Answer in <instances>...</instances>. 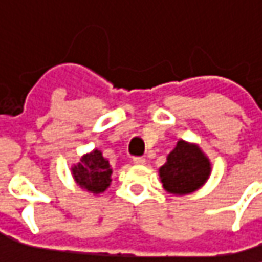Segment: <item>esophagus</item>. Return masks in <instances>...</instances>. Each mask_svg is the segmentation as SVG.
Instances as JSON below:
<instances>
[{
  "label": "esophagus",
  "mask_w": 262,
  "mask_h": 262,
  "mask_svg": "<svg viewBox=\"0 0 262 262\" xmlns=\"http://www.w3.org/2000/svg\"><path fill=\"white\" fill-rule=\"evenodd\" d=\"M133 162H134L136 165H144V164H146V158H143V157H134V158H133Z\"/></svg>",
  "instance_id": "1"
}]
</instances>
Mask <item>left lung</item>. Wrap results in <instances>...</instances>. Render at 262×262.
<instances>
[{
    "mask_svg": "<svg viewBox=\"0 0 262 262\" xmlns=\"http://www.w3.org/2000/svg\"><path fill=\"white\" fill-rule=\"evenodd\" d=\"M158 173L162 188L168 194L188 195L209 180L212 162L196 143L179 140Z\"/></svg>",
    "mask_w": 262,
    "mask_h": 262,
    "instance_id": "1",
    "label": "left lung"
}]
</instances>
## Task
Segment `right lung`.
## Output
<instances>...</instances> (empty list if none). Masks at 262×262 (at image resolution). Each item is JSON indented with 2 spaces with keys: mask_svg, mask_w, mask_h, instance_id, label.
<instances>
[{
  "mask_svg": "<svg viewBox=\"0 0 262 262\" xmlns=\"http://www.w3.org/2000/svg\"><path fill=\"white\" fill-rule=\"evenodd\" d=\"M70 171L79 188L98 195L110 186L113 168L108 164V159L103 157V152L94 149L84 154L80 162L71 165Z\"/></svg>",
  "mask_w": 262,
  "mask_h": 262,
  "instance_id": "1",
  "label": "right lung"
}]
</instances>
